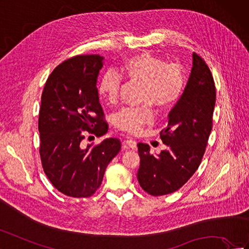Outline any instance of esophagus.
<instances>
[{"instance_id": "esophagus-1", "label": "esophagus", "mask_w": 249, "mask_h": 249, "mask_svg": "<svg viewBox=\"0 0 249 249\" xmlns=\"http://www.w3.org/2000/svg\"><path fill=\"white\" fill-rule=\"evenodd\" d=\"M124 145L125 146H127V147H130V149H133V150H135L136 147H137V142L135 140H133V139H126V140H124Z\"/></svg>"}]
</instances>
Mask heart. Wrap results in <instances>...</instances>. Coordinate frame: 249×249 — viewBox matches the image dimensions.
<instances>
[{"mask_svg":"<svg viewBox=\"0 0 249 249\" xmlns=\"http://www.w3.org/2000/svg\"><path fill=\"white\" fill-rule=\"evenodd\" d=\"M120 73L132 83L143 85L140 107H129L116 114L114 124L118 130L138 133L153 119V107L159 111L169 110L178 103L185 88V73L180 64H167L165 59L141 52L126 58L120 66ZM122 78L108 72L100 78L97 91L109 106L118 103Z\"/></svg>","mask_w":249,"mask_h":249,"instance_id":"heart-1","label":"heart"}]
</instances>
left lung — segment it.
Returning a JSON list of instances; mask_svg holds the SVG:
<instances>
[{"instance_id":"8db88e82","label":"left lung","mask_w":249,"mask_h":249,"mask_svg":"<svg viewBox=\"0 0 249 249\" xmlns=\"http://www.w3.org/2000/svg\"><path fill=\"white\" fill-rule=\"evenodd\" d=\"M216 87L205 60L193 54L191 76L182 96L169 114V123L160 132L167 145L159 155L150 145L139 142L138 182L152 196H163L182 187L197 171L205 153L213 127Z\"/></svg>"}]
</instances>
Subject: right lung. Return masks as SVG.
<instances>
[{
	"label": "right lung",
	"instance_id": "add662e5",
	"mask_svg": "<svg viewBox=\"0 0 249 249\" xmlns=\"http://www.w3.org/2000/svg\"><path fill=\"white\" fill-rule=\"evenodd\" d=\"M103 59L86 54L64 60L52 71L42 93L39 156L50 182L69 197H91L122 147L118 138L83 146L87 134L100 137L108 132L96 88Z\"/></svg>",
	"mask_w": 249,
	"mask_h": 249
}]
</instances>
